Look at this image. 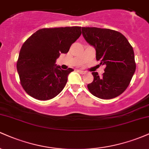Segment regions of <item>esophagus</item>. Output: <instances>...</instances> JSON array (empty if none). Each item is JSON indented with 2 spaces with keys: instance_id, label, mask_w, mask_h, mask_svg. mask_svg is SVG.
Returning <instances> with one entry per match:
<instances>
[{
  "instance_id": "34e87169",
  "label": "esophagus",
  "mask_w": 149,
  "mask_h": 149,
  "mask_svg": "<svg viewBox=\"0 0 149 149\" xmlns=\"http://www.w3.org/2000/svg\"><path fill=\"white\" fill-rule=\"evenodd\" d=\"M78 72H79L80 73H81V74H85V71H82V70H78Z\"/></svg>"
}]
</instances>
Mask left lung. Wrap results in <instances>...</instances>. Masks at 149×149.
I'll return each instance as SVG.
<instances>
[{
  "label": "left lung",
  "mask_w": 149,
  "mask_h": 149,
  "mask_svg": "<svg viewBox=\"0 0 149 149\" xmlns=\"http://www.w3.org/2000/svg\"><path fill=\"white\" fill-rule=\"evenodd\" d=\"M87 42L96 50V59L106 66L102 76L92 72L94 80L88 88L94 96L110 100L119 96L130 83L135 72L134 53L127 39L116 31L82 27Z\"/></svg>",
  "instance_id": "obj_1"
}]
</instances>
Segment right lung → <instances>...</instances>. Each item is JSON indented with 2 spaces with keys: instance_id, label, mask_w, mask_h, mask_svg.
Listing matches in <instances>:
<instances>
[{
  "instance_id": "add662e5",
  "label": "right lung",
  "mask_w": 149,
  "mask_h": 149,
  "mask_svg": "<svg viewBox=\"0 0 149 149\" xmlns=\"http://www.w3.org/2000/svg\"><path fill=\"white\" fill-rule=\"evenodd\" d=\"M81 27L42 29L26 40L17 63L22 86L38 100H49L59 95L73 69L62 70L55 64L61 53L66 54L81 35Z\"/></svg>"
}]
</instances>
